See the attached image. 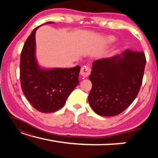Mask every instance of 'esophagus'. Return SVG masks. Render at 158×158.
<instances>
[{"instance_id": "obj_1", "label": "esophagus", "mask_w": 158, "mask_h": 158, "mask_svg": "<svg viewBox=\"0 0 158 158\" xmlns=\"http://www.w3.org/2000/svg\"><path fill=\"white\" fill-rule=\"evenodd\" d=\"M90 73H91V69H90V67L88 65L83 66L81 68V71H80V74H81V75L84 77H89Z\"/></svg>"}]
</instances>
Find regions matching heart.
Instances as JSON below:
<instances>
[{
    "label": "heart",
    "mask_w": 158,
    "mask_h": 158,
    "mask_svg": "<svg viewBox=\"0 0 158 158\" xmlns=\"http://www.w3.org/2000/svg\"><path fill=\"white\" fill-rule=\"evenodd\" d=\"M109 40H110V41L114 40V38H112V37H110V38H109Z\"/></svg>",
    "instance_id": "b5f03b06"
}]
</instances>
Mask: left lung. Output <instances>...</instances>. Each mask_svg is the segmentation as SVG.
I'll return each mask as SVG.
<instances>
[{
  "mask_svg": "<svg viewBox=\"0 0 158 158\" xmlns=\"http://www.w3.org/2000/svg\"><path fill=\"white\" fill-rule=\"evenodd\" d=\"M146 63L143 52L126 49L123 56L95 60L89 79V102L100 116H114L125 111L139 92Z\"/></svg>",
  "mask_w": 158,
  "mask_h": 158,
  "instance_id": "1",
  "label": "left lung"
}]
</instances>
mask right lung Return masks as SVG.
<instances>
[{
	"mask_svg": "<svg viewBox=\"0 0 158 158\" xmlns=\"http://www.w3.org/2000/svg\"><path fill=\"white\" fill-rule=\"evenodd\" d=\"M38 27L32 31L21 51V86L23 95L35 109L43 113H51L65 105L67 98L78 85L80 66L50 70L40 68L35 57V35Z\"/></svg>",
	"mask_w": 158,
	"mask_h": 158,
	"instance_id": "add662e5",
	"label": "right lung"
}]
</instances>
